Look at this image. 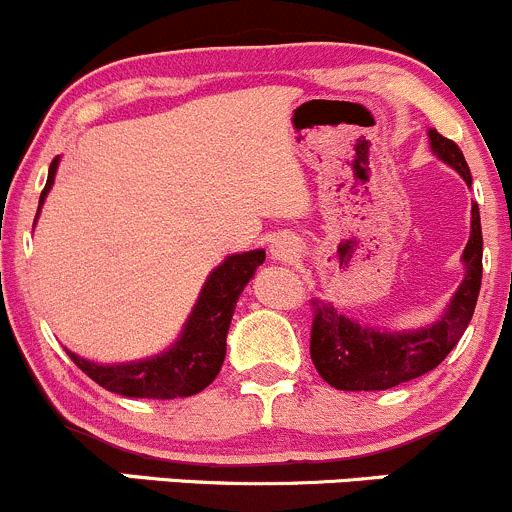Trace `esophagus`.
Masks as SVG:
<instances>
[{
    "label": "esophagus",
    "mask_w": 512,
    "mask_h": 512,
    "mask_svg": "<svg viewBox=\"0 0 512 512\" xmlns=\"http://www.w3.org/2000/svg\"><path fill=\"white\" fill-rule=\"evenodd\" d=\"M299 252H302V247H299L297 237L292 235H277L270 245L272 260L277 262H294L299 257Z\"/></svg>",
    "instance_id": "1"
}]
</instances>
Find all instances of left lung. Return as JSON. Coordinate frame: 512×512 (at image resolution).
Instances as JSON below:
<instances>
[{
  "label": "left lung",
  "mask_w": 512,
  "mask_h": 512,
  "mask_svg": "<svg viewBox=\"0 0 512 512\" xmlns=\"http://www.w3.org/2000/svg\"><path fill=\"white\" fill-rule=\"evenodd\" d=\"M428 143L433 156L451 165L466 185L473 183L466 158L456 143L443 138L436 128L428 131ZM461 262L463 280L441 317L409 332L359 324L339 312L332 302L314 297L309 352L319 376L339 391H384L436 369L463 337L478 302L483 277V232L478 205L471 208V237Z\"/></svg>",
  "instance_id": "1"
}]
</instances>
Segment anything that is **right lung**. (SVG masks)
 Masks as SVG:
<instances>
[{
    "label": "right lung",
    "instance_id": "add662e5",
    "mask_svg": "<svg viewBox=\"0 0 512 512\" xmlns=\"http://www.w3.org/2000/svg\"><path fill=\"white\" fill-rule=\"evenodd\" d=\"M59 160L61 158L56 156L49 165V178L41 190L36 220L54 185ZM262 262H265V250L227 255L208 275L178 339L165 352L138 361H118V364H98L69 349L66 354L98 386L113 394L133 396V399H183V396L198 394L205 386L213 384L223 366L227 329L235 314V304Z\"/></svg>",
    "mask_w": 512,
    "mask_h": 512
}]
</instances>
